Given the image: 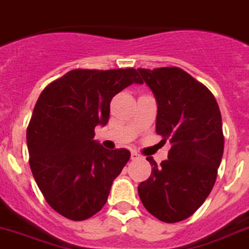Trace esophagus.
<instances>
[{"mask_svg": "<svg viewBox=\"0 0 249 249\" xmlns=\"http://www.w3.org/2000/svg\"><path fill=\"white\" fill-rule=\"evenodd\" d=\"M139 159H141V155L135 152V151H133V152H131V160H139Z\"/></svg>", "mask_w": 249, "mask_h": 249, "instance_id": "1", "label": "esophagus"}]
</instances>
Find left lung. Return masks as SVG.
I'll return each mask as SVG.
<instances>
[{"label":"left lung","instance_id":"1","mask_svg":"<svg viewBox=\"0 0 249 249\" xmlns=\"http://www.w3.org/2000/svg\"><path fill=\"white\" fill-rule=\"evenodd\" d=\"M157 101L156 131L170 141L167 160L138 185L145 210L165 223L192 216L209 197L224 152L223 121L211 90L177 66L138 69Z\"/></svg>","mask_w":249,"mask_h":249}]
</instances>
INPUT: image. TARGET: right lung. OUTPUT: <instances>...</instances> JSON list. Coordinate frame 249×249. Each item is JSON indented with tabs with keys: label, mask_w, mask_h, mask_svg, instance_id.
I'll return each mask as SVG.
<instances>
[{
	"label": "right lung",
	"mask_w": 249,
	"mask_h": 249,
	"mask_svg": "<svg viewBox=\"0 0 249 249\" xmlns=\"http://www.w3.org/2000/svg\"><path fill=\"white\" fill-rule=\"evenodd\" d=\"M133 83L143 82L131 68L74 69L40 93L26 129L30 170L48 205L66 219L96 215L130 159L128 149L110 151L93 138L108 121L111 100Z\"/></svg>",
	"instance_id": "add662e5"
}]
</instances>
